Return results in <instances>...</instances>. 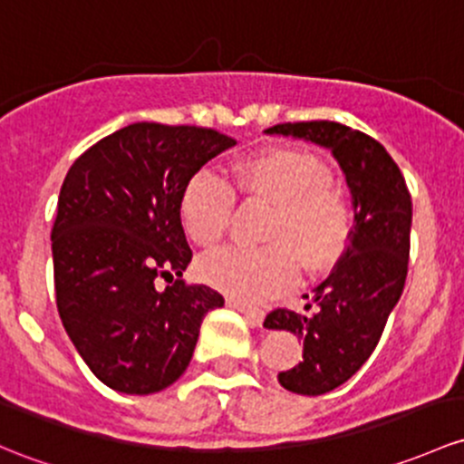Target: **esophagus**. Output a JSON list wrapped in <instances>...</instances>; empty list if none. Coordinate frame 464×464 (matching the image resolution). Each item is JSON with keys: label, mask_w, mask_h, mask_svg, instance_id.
Returning <instances> with one entry per match:
<instances>
[{"label": "esophagus", "mask_w": 464, "mask_h": 464, "mask_svg": "<svg viewBox=\"0 0 464 464\" xmlns=\"http://www.w3.org/2000/svg\"><path fill=\"white\" fill-rule=\"evenodd\" d=\"M227 304L231 306V309L240 311V314L245 315V318H246L248 322H251V324L260 326L262 322H265V311H260V309H251V306L242 304V302H240V300H236V297H227Z\"/></svg>", "instance_id": "obj_1"}]
</instances>
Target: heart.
<instances>
[{"mask_svg": "<svg viewBox=\"0 0 464 464\" xmlns=\"http://www.w3.org/2000/svg\"><path fill=\"white\" fill-rule=\"evenodd\" d=\"M237 191L273 207L265 246H231L199 262V276L216 289L245 302L280 295L295 269H329L347 246L351 207L334 187V173L314 153L269 149L242 160L233 170ZM236 193L211 170H198L179 195V219L198 246L219 245L231 224Z\"/></svg>", "mask_w": 464, "mask_h": 464, "instance_id": "heart-1", "label": "heart"}]
</instances>
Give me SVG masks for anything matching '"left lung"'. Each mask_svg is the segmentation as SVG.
I'll return each instance as SVG.
<instances>
[{"label": "left lung", "instance_id": "left-lung-1", "mask_svg": "<svg viewBox=\"0 0 464 464\" xmlns=\"http://www.w3.org/2000/svg\"><path fill=\"white\" fill-rule=\"evenodd\" d=\"M266 133L329 149L347 178L353 204L347 251L314 294L304 295V314L276 309L265 320L266 329L289 331L304 343L300 362L277 373L282 387L322 396L367 362L402 295L411 195L387 149L360 130L315 120L276 124Z\"/></svg>", "mask_w": 464, "mask_h": 464}]
</instances>
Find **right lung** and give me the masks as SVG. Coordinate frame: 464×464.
Returning <instances> with one entry per match:
<instances>
[{"label":"right lung","instance_id":"add662e5","mask_svg":"<svg viewBox=\"0 0 464 464\" xmlns=\"http://www.w3.org/2000/svg\"><path fill=\"white\" fill-rule=\"evenodd\" d=\"M236 140L199 126L138 121L68 169L53 224L62 324L97 380L130 396L167 389L193 358L199 324L224 297L187 285L193 253L184 184ZM169 286L157 289V277Z\"/></svg>","mask_w":464,"mask_h":464}]
</instances>
